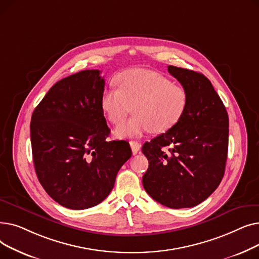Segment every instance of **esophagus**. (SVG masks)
Segmentation results:
<instances>
[{
	"label": "esophagus",
	"mask_w": 259,
	"mask_h": 259,
	"mask_svg": "<svg viewBox=\"0 0 259 259\" xmlns=\"http://www.w3.org/2000/svg\"><path fill=\"white\" fill-rule=\"evenodd\" d=\"M130 147H131L132 153L133 154H137L140 151V149H141V144L139 142H137V141H131L130 142Z\"/></svg>",
	"instance_id": "esophagus-1"
}]
</instances>
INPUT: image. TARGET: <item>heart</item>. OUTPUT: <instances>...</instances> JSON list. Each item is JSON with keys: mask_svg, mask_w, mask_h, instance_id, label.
Returning <instances> with one entry per match:
<instances>
[{"mask_svg": "<svg viewBox=\"0 0 259 259\" xmlns=\"http://www.w3.org/2000/svg\"><path fill=\"white\" fill-rule=\"evenodd\" d=\"M117 89H105L101 98L102 110L107 119L119 125L131 112L135 115L114 130L116 138H139L165 133L183 118L187 105V91L174 85L166 76L144 69H129L115 78Z\"/></svg>", "mask_w": 259, "mask_h": 259, "instance_id": "1", "label": "heart"}]
</instances>
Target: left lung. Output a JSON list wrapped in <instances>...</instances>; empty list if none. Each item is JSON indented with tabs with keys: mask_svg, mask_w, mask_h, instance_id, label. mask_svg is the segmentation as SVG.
<instances>
[{
	"mask_svg": "<svg viewBox=\"0 0 259 259\" xmlns=\"http://www.w3.org/2000/svg\"><path fill=\"white\" fill-rule=\"evenodd\" d=\"M168 71L187 91L188 105L178 125L144 144L149 167L143 186L168 208H191L207 199L224 178L229 117L205 75L175 66Z\"/></svg>",
	"mask_w": 259,
	"mask_h": 259,
	"instance_id": "left-lung-1",
	"label": "left lung"
}]
</instances>
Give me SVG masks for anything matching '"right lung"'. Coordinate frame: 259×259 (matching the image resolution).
Masks as SVG:
<instances>
[{
    "label": "right lung",
    "mask_w": 259,
    "mask_h": 259,
    "mask_svg": "<svg viewBox=\"0 0 259 259\" xmlns=\"http://www.w3.org/2000/svg\"><path fill=\"white\" fill-rule=\"evenodd\" d=\"M83 70L54 84L31 116L30 140L38 182L61 206L84 210L102 202L131 157L128 142H107L101 107L105 79Z\"/></svg>",
    "instance_id": "right-lung-1"
}]
</instances>
